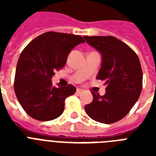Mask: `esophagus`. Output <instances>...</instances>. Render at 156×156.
<instances>
[{
    "label": "esophagus",
    "mask_w": 156,
    "mask_h": 156,
    "mask_svg": "<svg viewBox=\"0 0 156 156\" xmlns=\"http://www.w3.org/2000/svg\"><path fill=\"white\" fill-rule=\"evenodd\" d=\"M83 92V89H81V88H77V90H76V93L77 94H81V93Z\"/></svg>",
    "instance_id": "esophagus-1"
}]
</instances>
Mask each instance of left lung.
<instances>
[{"label":"left lung","instance_id":"obj_1","mask_svg":"<svg viewBox=\"0 0 156 156\" xmlns=\"http://www.w3.org/2000/svg\"><path fill=\"white\" fill-rule=\"evenodd\" d=\"M86 42L102 55L96 78L104 82L106 93L91 91L92 102L85 111L94 121L112 124L129 113L140 96L143 70L138 55L129 46L113 36H83Z\"/></svg>","mask_w":156,"mask_h":156}]
</instances>
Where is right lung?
<instances>
[{"mask_svg": "<svg viewBox=\"0 0 156 156\" xmlns=\"http://www.w3.org/2000/svg\"><path fill=\"white\" fill-rule=\"evenodd\" d=\"M80 35L48 31L39 35L23 50L16 68L14 91L24 111L40 121H52L64 112L65 100L76 87H56L51 79L66 65L71 50L84 43Z\"/></svg>", "mask_w": 156, "mask_h": 156, "instance_id": "1", "label": "right lung"}]
</instances>
